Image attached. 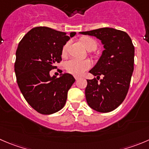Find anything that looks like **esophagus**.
I'll use <instances>...</instances> for the list:
<instances>
[{"label":"esophagus","mask_w":149,"mask_h":149,"mask_svg":"<svg viewBox=\"0 0 149 149\" xmlns=\"http://www.w3.org/2000/svg\"><path fill=\"white\" fill-rule=\"evenodd\" d=\"M74 78H75V79H76V80H78V79H80L81 76H74Z\"/></svg>","instance_id":"esophagus-1"}]
</instances>
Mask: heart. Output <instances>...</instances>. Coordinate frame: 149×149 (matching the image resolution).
I'll return each instance as SVG.
<instances>
[{"mask_svg":"<svg viewBox=\"0 0 149 149\" xmlns=\"http://www.w3.org/2000/svg\"><path fill=\"white\" fill-rule=\"evenodd\" d=\"M81 42L83 43L84 46L89 51H93L95 50L97 47V43L94 38H89V37H84L81 39ZM69 42H67L63 47L62 52L63 54L67 53L68 48ZM92 66V63L89 60H81L76 58H72L69 60L65 63V68L68 73L75 76H79L81 75L84 72L89 69Z\"/></svg>","mask_w":149,"mask_h":149,"instance_id":"obj_1","label":"heart"}]
</instances>
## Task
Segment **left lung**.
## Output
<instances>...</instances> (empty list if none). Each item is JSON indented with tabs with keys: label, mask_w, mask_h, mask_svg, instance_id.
Instances as JSON below:
<instances>
[{
	"label": "left lung",
	"mask_w": 149,
	"mask_h": 149,
	"mask_svg": "<svg viewBox=\"0 0 149 149\" xmlns=\"http://www.w3.org/2000/svg\"><path fill=\"white\" fill-rule=\"evenodd\" d=\"M80 33L95 36L105 48L96 65L89 70L97 79L86 80V102L98 112H111L127 95L134 70L135 47L127 33L122 30L103 27Z\"/></svg>",
	"instance_id": "1"
}]
</instances>
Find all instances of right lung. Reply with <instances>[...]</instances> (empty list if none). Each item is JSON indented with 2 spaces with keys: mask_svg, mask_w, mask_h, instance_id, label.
Masks as SVG:
<instances>
[{
  "mask_svg": "<svg viewBox=\"0 0 149 149\" xmlns=\"http://www.w3.org/2000/svg\"><path fill=\"white\" fill-rule=\"evenodd\" d=\"M75 35L76 32L69 36L49 27H36L19 44L14 63L17 84L26 101L39 113H56L65 104L75 79L70 73L56 79L49 72L57 68L63 46Z\"/></svg>",
  "mask_w": 149,
  "mask_h": 149,
  "instance_id": "right-lung-1",
  "label": "right lung"
}]
</instances>
